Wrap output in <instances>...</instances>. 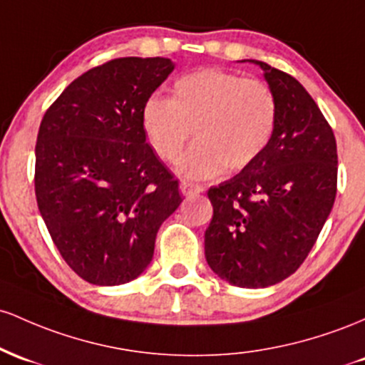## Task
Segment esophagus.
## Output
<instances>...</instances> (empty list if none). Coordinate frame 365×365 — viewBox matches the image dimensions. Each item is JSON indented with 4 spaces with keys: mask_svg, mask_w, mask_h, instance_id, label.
Listing matches in <instances>:
<instances>
[{
    "mask_svg": "<svg viewBox=\"0 0 365 365\" xmlns=\"http://www.w3.org/2000/svg\"><path fill=\"white\" fill-rule=\"evenodd\" d=\"M179 190H181V193L184 196H191V195H196V193H202L203 186H200V184H193L190 181H182L181 184H179Z\"/></svg>",
    "mask_w": 365,
    "mask_h": 365,
    "instance_id": "1",
    "label": "esophagus"
}]
</instances>
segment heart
I'll list each match as a JSON object with an SVG mask.
<instances>
[{
	"label": "heart",
	"mask_w": 365,
	"mask_h": 365,
	"mask_svg": "<svg viewBox=\"0 0 365 365\" xmlns=\"http://www.w3.org/2000/svg\"><path fill=\"white\" fill-rule=\"evenodd\" d=\"M279 105L271 86L222 68L179 77L172 96H150L141 106L146 143L165 163L179 160L195 133L196 146L179 163L191 179L243 170L264 153L276 133Z\"/></svg>",
	"instance_id": "heart-1"
}]
</instances>
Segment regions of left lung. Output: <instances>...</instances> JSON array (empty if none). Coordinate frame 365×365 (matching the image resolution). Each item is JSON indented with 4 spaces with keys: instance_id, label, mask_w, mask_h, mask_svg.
I'll list each match as a JSON object with an SVG mask.
<instances>
[{
    "instance_id": "obj_1",
    "label": "left lung",
    "mask_w": 365,
    "mask_h": 365,
    "mask_svg": "<svg viewBox=\"0 0 365 365\" xmlns=\"http://www.w3.org/2000/svg\"><path fill=\"white\" fill-rule=\"evenodd\" d=\"M260 65L279 105L276 133L252 165L208 190L214 217L205 259L220 279L265 288L297 271L336 198V139L305 88Z\"/></svg>"
}]
</instances>
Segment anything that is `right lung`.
I'll return each mask as SVG.
<instances>
[{"label": "right lung", "instance_id": "1", "mask_svg": "<svg viewBox=\"0 0 365 365\" xmlns=\"http://www.w3.org/2000/svg\"><path fill=\"white\" fill-rule=\"evenodd\" d=\"M170 58L125 56L91 68L53 101L36 143V200L68 267L84 281H133L181 205L179 182L146 143L141 106Z\"/></svg>", "mask_w": 365, "mask_h": 365}]
</instances>
